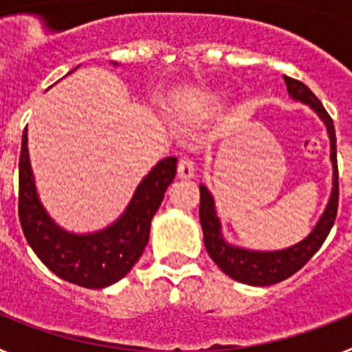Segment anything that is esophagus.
<instances>
[{
	"label": "esophagus",
	"instance_id": "34e87169",
	"mask_svg": "<svg viewBox=\"0 0 352 352\" xmlns=\"http://www.w3.org/2000/svg\"><path fill=\"white\" fill-rule=\"evenodd\" d=\"M194 174H195V166H194V162L190 160V158H179L178 162V176L179 178H185V179H190L194 178Z\"/></svg>",
	"mask_w": 352,
	"mask_h": 352
}]
</instances>
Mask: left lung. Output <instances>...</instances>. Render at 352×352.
<instances>
[{"label": "left lung", "instance_id": "obj_1", "mask_svg": "<svg viewBox=\"0 0 352 352\" xmlns=\"http://www.w3.org/2000/svg\"><path fill=\"white\" fill-rule=\"evenodd\" d=\"M285 84H287L289 95L294 100H300L303 104H309L316 111L321 120L326 123L328 129L329 142H331V162H333V190L331 197L322 213L321 220L314 227L303 241L285 248V250L276 252H250L243 248L231 247L223 241L220 234V222L214 211V203L211 194L206 186L201 185V206H199V219L203 226L204 232V247L208 254L213 259V263L222 270L226 275L238 282H243L248 285H273L285 280L296 272H300L305 264L314 257L324 239L328 238L331 227H333L335 219H337L338 210V164H337V138H335L333 120L321 104V100L310 91L309 86H305L301 80L292 79V77L284 76Z\"/></svg>", "mask_w": 352, "mask_h": 352}]
</instances>
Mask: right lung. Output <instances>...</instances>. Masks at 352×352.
<instances>
[{
    "mask_svg": "<svg viewBox=\"0 0 352 352\" xmlns=\"http://www.w3.org/2000/svg\"><path fill=\"white\" fill-rule=\"evenodd\" d=\"M176 157L158 162L116 223L95 234H70L56 226L40 204L24 129L19 158V220L28 243L52 273L70 284L102 289L121 280L148 245L151 219L176 176Z\"/></svg>",
    "mask_w": 352,
    "mask_h": 352,
    "instance_id": "1",
    "label": "right lung"
}]
</instances>
